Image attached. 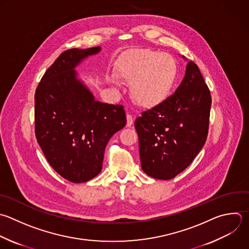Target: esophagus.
<instances>
[{"label":"esophagus","instance_id":"obj_1","mask_svg":"<svg viewBox=\"0 0 249 249\" xmlns=\"http://www.w3.org/2000/svg\"><path fill=\"white\" fill-rule=\"evenodd\" d=\"M132 124H133V118L130 114H127L126 115V126L129 127L132 125Z\"/></svg>","mask_w":249,"mask_h":249}]
</instances>
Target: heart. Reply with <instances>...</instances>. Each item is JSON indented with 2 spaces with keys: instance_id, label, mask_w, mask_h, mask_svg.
<instances>
[{
  "instance_id": "obj_1",
  "label": "heart",
  "mask_w": 249,
  "mask_h": 249,
  "mask_svg": "<svg viewBox=\"0 0 249 249\" xmlns=\"http://www.w3.org/2000/svg\"><path fill=\"white\" fill-rule=\"evenodd\" d=\"M178 73L176 60L168 53L145 49L136 50L121 59L118 73L108 75V82L120 85V77L131 82L135 100L144 106L162 101L170 92Z\"/></svg>"
}]
</instances>
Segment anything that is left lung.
<instances>
[{"label": "left lung", "mask_w": 249, "mask_h": 249, "mask_svg": "<svg viewBox=\"0 0 249 249\" xmlns=\"http://www.w3.org/2000/svg\"><path fill=\"white\" fill-rule=\"evenodd\" d=\"M187 62L175 92L135 121L143 171L169 180L186 169L202 149L208 131L211 96L198 67Z\"/></svg>", "instance_id": "obj_1"}]
</instances>
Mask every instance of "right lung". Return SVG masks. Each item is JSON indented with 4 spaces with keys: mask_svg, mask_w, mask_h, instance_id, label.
Returning <instances> with one entry per match:
<instances>
[{
    "mask_svg": "<svg viewBox=\"0 0 249 249\" xmlns=\"http://www.w3.org/2000/svg\"><path fill=\"white\" fill-rule=\"evenodd\" d=\"M100 51L95 47L62 53L35 93L37 141L52 167L73 183L100 173L107 143L126 124L123 106L95 100L76 71Z\"/></svg>",
    "mask_w": 249,
    "mask_h": 249,
    "instance_id": "add662e5",
    "label": "right lung"
}]
</instances>
